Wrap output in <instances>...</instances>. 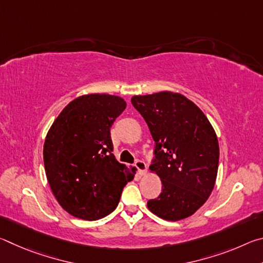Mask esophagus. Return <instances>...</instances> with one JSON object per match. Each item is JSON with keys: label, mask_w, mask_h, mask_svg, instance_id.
<instances>
[{"label": "esophagus", "mask_w": 263, "mask_h": 263, "mask_svg": "<svg viewBox=\"0 0 263 263\" xmlns=\"http://www.w3.org/2000/svg\"><path fill=\"white\" fill-rule=\"evenodd\" d=\"M135 164H136V167L138 168V171H139L140 175L146 174V172H147V166H146V163L142 161V160H137Z\"/></svg>", "instance_id": "obj_1"}]
</instances>
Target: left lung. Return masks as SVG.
<instances>
[{"label": "left lung", "mask_w": 263, "mask_h": 263, "mask_svg": "<svg viewBox=\"0 0 263 263\" xmlns=\"http://www.w3.org/2000/svg\"><path fill=\"white\" fill-rule=\"evenodd\" d=\"M131 102L155 142L149 169L162 183L159 197L147 202L149 211L171 221L190 217L206 202L216 183L219 145L211 123L179 92L133 96Z\"/></svg>", "instance_id": "8db88e82"}]
</instances>
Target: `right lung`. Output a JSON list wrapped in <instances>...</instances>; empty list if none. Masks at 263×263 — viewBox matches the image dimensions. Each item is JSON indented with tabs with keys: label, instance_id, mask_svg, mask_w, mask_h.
I'll use <instances>...</instances> for the list:
<instances>
[{
	"label": "right lung",
	"instance_id": "1",
	"mask_svg": "<svg viewBox=\"0 0 263 263\" xmlns=\"http://www.w3.org/2000/svg\"><path fill=\"white\" fill-rule=\"evenodd\" d=\"M126 108L122 97L82 95L53 122L44 144V164L58 203L70 215L96 220L117 208L136 168L112 154L110 127Z\"/></svg>",
	"mask_w": 263,
	"mask_h": 263
}]
</instances>
